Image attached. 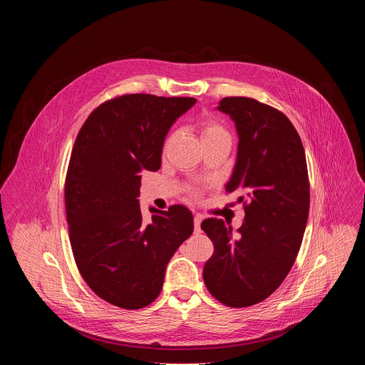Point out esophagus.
<instances>
[{
  "instance_id": "1",
  "label": "esophagus",
  "mask_w": 365,
  "mask_h": 365,
  "mask_svg": "<svg viewBox=\"0 0 365 365\" xmlns=\"http://www.w3.org/2000/svg\"><path fill=\"white\" fill-rule=\"evenodd\" d=\"M200 222H202V217L200 215H196L193 218V224H195V232L199 234L200 232Z\"/></svg>"
}]
</instances>
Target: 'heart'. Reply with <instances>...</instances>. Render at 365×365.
<instances>
[{
    "mask_svg": "<svg viewBox=\"0 0 365 365\" xmlns=\"http://www.w3.org/2000/svg\"><path fill=\"white\" fill-rule=\"evenodd\" d=\"M199 130H200V138L203 141V145L214 143V141H220V140L231 141V134H230L228 128L222 123H220L218 120H215L212 117L203 118L199 124ZM173 138H175V134H170L165 140V144H163L165 150H168V147L170 145ZM193 195H196V192H193Z\"/></svg>",
    "mask_w": 365,
    "mask_h": 365,
    "instance_id": "obj_1",
    "label": "heart"
}]
</instances>
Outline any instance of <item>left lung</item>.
Masks as SVG:
<instances>
[{"instance_id": "obj_1", "label": "left lung", "mask_w": 365, "mask_h": 365, "mask_svg": "<svg viewBox=\"0 0 365 365\" xmlns=\"http://www.w3.org/2000/svg\"><path fill=\"white\" fill-rule=\"evenodd\" d=\"M218 110L237 127V163L225 190L242 195L245 217L237 234L218 218L202 222L215 248L203 282L221 303L247 307L267 299L297 257L310 200L306 155L282 111L245 96H227Z\"/></svg>"}]
</instances>
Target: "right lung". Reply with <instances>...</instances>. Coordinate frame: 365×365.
<instances>
[{
  "label": "right lung",
  "instance_id": "right-lung-1",
  "mask_svg": "<svg viewBox=\"0 0 365 365\" xmlns=\"http://www.w3.org/2000/svg\"><path fill=\"white\" fill-rule=\"evenodd\" d=\"M195 98L127 93L95 108L78 133L65 182L75 263L92 292L114 306L141 309L162 292L166 266L193 232L187 207L141 215V172H155L172 124Z\"/></svg>",
  "mask_w": 365,
  "mask_h": 365
}]
</instances>
